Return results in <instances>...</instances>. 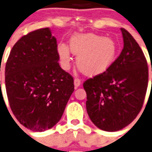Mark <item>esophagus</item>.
<instances>
[{"mask_svg":"<svg viewBox=\"0 0 152 152\" xmlns=\"http://www.w3.org/2000/svg\"><path fill=\"white\" fill-rule=\"evenodd\" d=\"M80 84H81V81H80V79H74V85H75V87H78V86H80Z\"/></svg>","mask_w":152,"mask_h":152,"instance_id":"1","label":"esophagus"}]
</instances>
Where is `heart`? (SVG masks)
<instances>
[{"label":"heart","mask_w":152,"mask_h":152,"mask_svg":"<svg viewBox=\"0 0 152 152\" xmlns=\"http://www.w3.org/2000/svg\"><path fill=\"white\" fill-rule=\"evenodd\" d=\"M70 50L76 58V66L87 76L105 72L111 66L117 53V45L112 39L92 33H78L70 39ZM60 62L64 68L69 66L71 56L66 44L58 46Z\"/></svg>","instance_id":"obj_1"}]
</instances>
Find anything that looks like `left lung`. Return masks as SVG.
<instances>
[{"label": "left lung", "mask_w": 152, "mask_h": 152, "mask_svg": "<svg viewBox=\"0 0 152 152\" xmlns=\"http://www.w3.org/2000/svg\"><path fill=\"white\" fill-rule=\"evenodd\" d=\"M121 30V53L107 71L83 83L88 115L98 128L106 131L123 129L136 118L148 83V67L143 52L127 30Z\"/></svg>", "instance_id": "1"}]
</instances>
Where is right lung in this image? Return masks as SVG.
<instances>
[{
  "label": "right lung",
  "mask_w": 152,
  "mask_h": 152,
  "mask_svg": "<svg viewBox=\"0 0 152 152\" xmlns=\"http://www.w3.org/2000/svg\"><path fill=\"white\" fill-rule=\"evenodd\" d=\"M56 39L48 28L24 35L5 66V86L14 115L33 131H45L61 119L74 80L58 63Z\"/></svg>",
  "instance_id": "add662e5"
}]
</instances>
